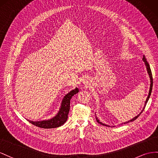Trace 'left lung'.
I'll list each match as a JSON object with an SVG mask.
<instances>
[{
	"instance_id": "8db88e82",
	"label": "left lung",
	"mask_w": 158,
	"mask_h": 158,
	"mask_svg": "<svg viewBox=\"0 0 158 158\" xmlns=\"http://www.w3.org/2000/svg\"><path fill=\"white\" fill-rule=\"evenodd\" d=\"M143 61L145 62V64H146V68H147V71H148V74H149V76H150V91H149V94H148V97H147V98H146V102H145V106H144V107H143V110H142V112H140V113H139L138 116H136V117H134V118H133V119H132V120H129L128 122H127V123H124V124H127V123H130V122H132V121H134V120H136L138 117L141 114H142V112L143 111V110H144V109H145V106H146V103H147V102L148 101V100H149V98H150V95H151V93H152V87H153V77H152V71H151V69H150V65H149V64H148V61H147V60H146V58L145 57V56H143ZM95 117H96V120L97 121V123H99L100 124H101V125H103V126H106V124H103V123H102L101 122H100L99 121V120L97 118V116H95ZM107 127V126H106Z\"/></svg>"
}]
</instances>
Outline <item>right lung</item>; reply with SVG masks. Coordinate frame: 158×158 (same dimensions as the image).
Instances as JSON below:
<instances>
[{"label":"right lung","instance_id":"obj_1","mask_svg":"<svg viewBox=\"0 0 158 158\" xmlns=\"http://www.w3.org/2000/svg\"><path fill=\"white\" fill-rule=\"evenodd\" d=\"M79 92V89L76 88L73 91L67 93L64 97L61 102V106L57 114L53 118L48 120H43L40 122H33L28 120L31 124L42 128H54L61 127L64 124L68 118V114L70 109V101L71 97L75 94Z\"/></svg>","mask_w":158,"mask_h":158}]
</instances>
